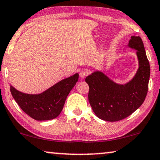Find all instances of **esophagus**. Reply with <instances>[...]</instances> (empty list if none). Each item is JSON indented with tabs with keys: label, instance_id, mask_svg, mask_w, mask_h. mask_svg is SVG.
Wrapping results in <instances>:
<instances>
[{
	"label": "esophagus",
	"instance_id": "obj_1",
	"mask_svg": "<svg viewBox=\"0 0 160 160\" xmlns=\"http://www.w3.org/2000/svg\"><path fill=\"white\" fill-rule=\"evenodd\" d=\"M88 73H89V72H88V71L87 69H82L79 73L80 77L82 78H85L88 74Z\"/></svg>",
	"mask_w": 160,
	"mask_h": 160
}]
</instances>
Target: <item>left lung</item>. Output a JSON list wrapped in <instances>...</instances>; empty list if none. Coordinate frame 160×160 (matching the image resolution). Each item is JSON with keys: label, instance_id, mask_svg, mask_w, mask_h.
<instances>
[{"label": "left lung", "instance_id": "obj_1", "mask_svg": "<svg viewBox=\"0 0 160 160\" xmlns=\"http://www.w3.org/2000/svg\"><path fill=\"white\" fill-rule=\"evenodd\" d=\"M128 46L137 50L139 68L126 84H118L101 72H94L85 78L89 87L88 101L94 114L102 120L117 122L124 119L143 104L148 92L150 66L143 41L132 36Z\"/></svg>", "mask_w": 160, "mask_h": 160}]
</instances>
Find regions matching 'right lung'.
I'll list each match as a JSON object with an SVG mask.
<instances>
[{
  "mask_svg": "<svg viewBox=\"0 0 160 160\" xmlns=\"http://www.w3.org/2000/svg\"><path fill=\"white\" fill-rule=\"evenodd\" d=\"M78 79V73L61 80L39 94H28L11 86V92L23 111L33 119L45 121L60 114L66 97Z\"/></svg>",
  "mask_w": 160,
  "mask_h": 160,
  "instance_id": "add662e5",
  "label": "right lung"
}]
</instances>
